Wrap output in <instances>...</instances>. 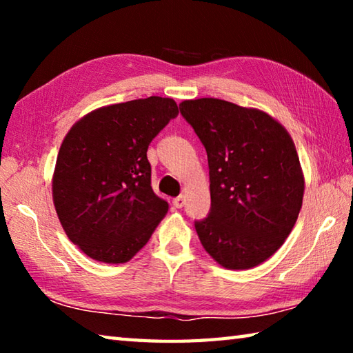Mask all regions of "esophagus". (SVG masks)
Returning a JSON list of instances; mask_svg holds the SVG:
<instances>
[{
  "label": "esophagus",
  "instance_id": "obj_1",
  "mask_svg": "<svg viewBox=\"0 0 353 353\" xmlns=\"http://www.w3.org/2000/svg\"><path fill=\"white\" fill-rule=\"evenodd\" d=\"M172 205H174L176 208H182L185 205V198H183V196H179V198H176L174 201H172Z\"/></svg>",
  "mask_w": 353,
  "mask_h": 353
}]
</instances>
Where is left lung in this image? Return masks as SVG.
I'll return each instance as SVG.
<instances>
[{
	"instance_id": "8db88e82",
	"label": "left lung",
	"mask_w": 353,
	"mask_h": 353,
	"mask_svg": "<svg viewBox=\"0 0 353 353\" xmlns=\"http://www.w3.org/2000/svg\"><path fill=\"white\" fill-rule=\"evenodd\" d=\"M181 113L205 146L212 208L196 232L225 270H250L274 255L302 208L294 141L270 113L218 98L185 99Z\"/></svg>"
}]
</instances>
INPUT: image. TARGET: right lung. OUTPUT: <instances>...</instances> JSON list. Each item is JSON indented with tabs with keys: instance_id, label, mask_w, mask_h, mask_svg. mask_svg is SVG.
<instances>
[{
	"instance_id": "right-lung-1",
	"label": "right lung",
	"mask_w": 353,
	"mask_h": 353,
	"mask_svg": "<svg viewBox=\"0 0 353 353\" xmlns=\"http://www.w3.org/2000/svg\"><path fill=\"white\" fill-rule=\"evenodd\" d=\"M179 107L149 97L98 107L71 126L52 172V202L65 234L90 259L126 263L168 213L151 187L149 143Z\"/></svg>"
}]
</instances>
